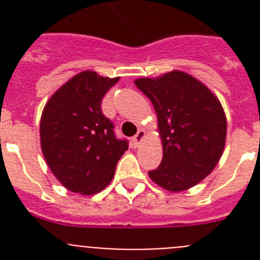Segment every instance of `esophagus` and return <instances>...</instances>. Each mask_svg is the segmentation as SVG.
Wrapping results in <instances>:
<instances>
[{"label": "esophagus", "instance_id": "esophagus-1", "mask_svg": "<svg viewBox=\"0 0 260 260\" xmlns=\"http://www.w3.org/2000/svg\"><path fill=\"white\" fill-rule=\"evenodd\" d=\"M144 137H146V133H144V130H139V132L134 135V138H133V143H134V146L135 147L139 146V144H141V142L144 139Z\"/></svg>", "mask_w": 260, "mask_h": 260}]
</instances>
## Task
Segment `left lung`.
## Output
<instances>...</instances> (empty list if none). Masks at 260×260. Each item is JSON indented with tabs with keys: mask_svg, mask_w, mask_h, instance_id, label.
<instances>
[{
	"mask_svg": "<svg viewBox=\"0 0 260 260\" xmlns=\"http://www.w3.org/2000/svg\"><path fill=\"white\" fill-rule=\"evenodd\" d=\"M135 86L152 103L162 141L161 164L148 176L169 191L190 189L221 157L226 138L221 104L207 87L182 71L141 78Z\"/></svg>",
	"mask_w": 260,
	"mask_h": 260,
	"instance_id": "1",
	"label": "left lung"
}]
</instances>
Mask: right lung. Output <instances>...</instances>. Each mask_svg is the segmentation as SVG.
Masks as SVG:
<instances>
[{"label": "right lung", "mask_w": 260, "mask_h": 260, "mask_svg": "<svg viewBox=\"0 0 260 260\" xmlns=\"http://www.w3.org/2000/svg\"><path fill=\"white\" fill-rule=\"evenodd\" d=\"M119 78L82 71L66 82L45 105L40 121L41 150L57 180L73 192L102 191L128 147L104 116L102 102Z\"/></svg>", "instance_id": "right-lung-1"}]
</instances>
